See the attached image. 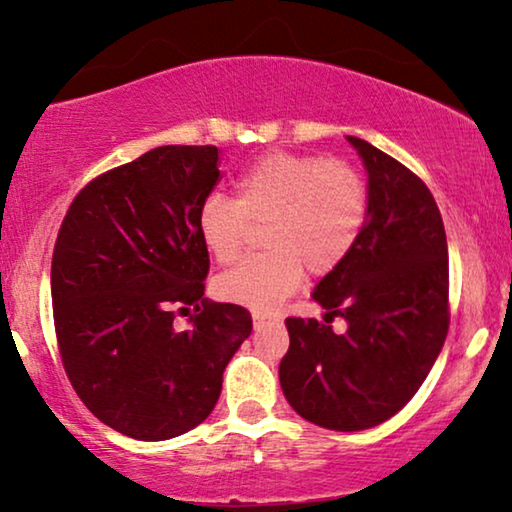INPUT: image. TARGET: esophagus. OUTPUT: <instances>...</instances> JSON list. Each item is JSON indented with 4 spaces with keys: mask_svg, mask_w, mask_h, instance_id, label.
<instances>
[{
    "mask_svg": "<svg viewBox=\"0 0 512 512\" xmlns=\"http://www.w3.org/2000/svg\"><path fill=\"white\" fill-rule=\"evenodd\" d=\"M265 324H270V317H265V314H254V326L256 328H263Z\"/></svg>",
    "mask_w": 512,
    "mask_h": 512,
    "instance_id": "obj_1",
    "label": "esophagus"
}]
</instances>
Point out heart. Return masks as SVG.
I'll list each match as a JSON object with an SVG mask.
<instances>
[{
  "instance_id": "b5f03b06",
  "label": "heart",
  "mask_w": 512,
  "mask_h": 512,
  "mask_svg": "<svg viewBox=\"0 0 512 512\" xmlns=\"http://www.w3.org/2000/svg\"><path fill=\"white\" fill-rule=\"evenodd\" d=\"M235 200L212 193L198 209V233L214 261L233 263L265 223V254L249 256L216 279L230 303L272 312L305 277L328 275L359 242L368 219V184L345 160L275 151L235 181Z\"/></svg>"
}]
</instances>
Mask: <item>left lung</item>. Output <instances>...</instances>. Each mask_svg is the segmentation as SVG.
<instances>
[{"mask_svg":"<svg viewBox=\"0 0 512 512\" xmlns=\"http://www.w3.org/2000/svg\"><path fill=\"white\" fill-rule=\"evenodd\" d=\"M368 219L349 256L312 298L324 321L289 317L279 382L291 408L333 431L394 417L429 375L450 328V265L443 216L422 179L359 137ZM342 316L348 331L332 333Z\"/></svg>","mask_w":512,"mask_h":512,"instance_id":"left-lung-1","label":"left lung"}]
</instances>
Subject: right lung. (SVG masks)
Returning <instances> with one entry per match:
<instances>
[{"label": "right lung", "mask_w": 512, "mask_h": 512, "mask_svg": "<svg viewBox=\"0 0 512 512\" xmlns=\"http://www.w3.org/2000/svg\"><path fill=\"white\" fill-rule=\"evenodd\" d=\"M216 146H158L81 188L51 263L62 366L86 408L137 440L205 422L251 333L240 305L205 296L198 209L219 184ZM194 307L186 332L173 314Z\"/></svg>", "instance_id": "1"}]
</instances>
